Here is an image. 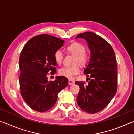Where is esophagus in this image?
I'll return each mask as SVG.
<instances>
[{
    "instance_id": "1",
    "label": "esophagus",
    "mask_w": 134,
    "mask_h": 134,
    "mask_svg": "<svg viewBox=\"0 0 134 134\" xmlns=\"http://www.w3.org/2000/svg\"><path fill=\"white\" fill-rule=\"evenodd\" d=\"M69 84L70 85H74V81L72 80H69Z\"/></svg>"
}]
</instances>
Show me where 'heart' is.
Instances as JSON below:
<instances>
[{"instance_id": "obj_1", "label": "heart", "mask_w": 134, "mask_h": 134, "mask_svg": "<svg viewBox=\"0 0 134 134\" xmlns=\"http://www.w3.org/2000/svg\"><path fill=\"white\" fill-rule=\"evenodd\" d=\"M86 47L79 42H73L67 47V51L76 56L74 64H78L81 66H85L89 62L90 56L86 52ZM54 59L58 64H61L63 60V54L60 49L57 50L54 53ZM80 72V67L78 65L73 66H65L59 70V74L61 76L66 77L69 79H72L76 74Z\"/></svg>"}]
</instances>
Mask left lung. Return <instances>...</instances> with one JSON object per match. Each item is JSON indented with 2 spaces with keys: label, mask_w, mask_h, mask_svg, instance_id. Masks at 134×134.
I'll return each instance as SVG.
<instances>
[{
  "label": "left lung",
  "mask_w": 134,
  "mask_h": 134,
  "mask_svg": "<svg viewBox=\"0 0 134 134\" xmlns=\"http://www.w3.org/2000/svg\"><path fill=\"white\" fill-rule=\"evenodd\" d=\"M88 42L91 51L90 62L84 73L89 74L85 81H76L80 87L77 102L85 112L96 113L110 103L117 91V64L115 52L106 40L92 32L77 35Z\"/></svg>",
  "instance_id": "left-lung-1"
}]
</instances>
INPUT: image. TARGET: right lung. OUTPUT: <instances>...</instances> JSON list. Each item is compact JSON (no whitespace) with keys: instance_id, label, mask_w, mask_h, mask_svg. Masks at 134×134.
<instances>
[{"instance_id":"right-lung-1","label":"right lung","mask_w":134,"mask_h":134,"mask_svg":"<svg viewBox=\"0 0 134 134\" xmlns=\"http://www.w3.org/2000/svg\"><path fill=\"white\" fill-rule=\"evenodd\" d=\"M64 41L53 36L41 34L32 38L25 45L19 57L21 70L19 81L22 97L33 110L43 112L53 107L58 93L67 87L69 80L58 76L48 81V72H56L54 53Z\"/></svg>"}]
</instances>
